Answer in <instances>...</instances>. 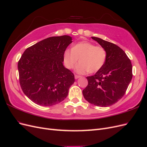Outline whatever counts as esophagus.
<instances>
[{
  "mask_svg": "<svg viewBox=\"0 0 147 147\" xmlns=\"http://www.w3.org/2000/svg\"><path fill=\"white\" fill-rule=\"evenodd\" d=\"M80 77H81V76H80V75H75V79H78Z\"/></svg>",
  "mask_w": 147,
  "mask_h": 147,
  "instance_id": "34e87169",
  "label": "esophagus"
}]
</instances>
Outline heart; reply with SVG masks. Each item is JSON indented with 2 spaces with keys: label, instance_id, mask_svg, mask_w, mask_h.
<instances>
[{
  "label": "heart",
  "instance_id": "b5f03b06",
  "mask_svg": "<svg viewBox=\"0 0 147 147\" xmlns=\"http://www.w3.org/2000/svg\"><path fill=\"white\" fill-rule=\"evenodd\" d=\"M106 58L107 53L103 47L86 41L77 43L64 53V63L69 69H73L80 59V63L75 68L78 74L97 72L105 64Z\"/></svg>",
  "mask_w": 147,
  "mask_h": 147
}]
</instances>
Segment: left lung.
Wrapping results in <instances>:
<instances>
[{
	"label": "left lung",
	"instance_id": "1",
	"mask_svg": "<svg viewBox=\"0 0 147 147\" xmlns=\"http://www.w3.org/2000/svg\"><path fill=\"white\" fill-rule=\"evenodd\" d=\"M91 38L105 49L107 58L100 70L86 77L88 84L83 95L91 104L109 107L125 94L132 78V64L125 52L117 45L98 37Z\"/></svg>",
	"mask_w": 147,
	"mask_h": 147
}]
</instances>
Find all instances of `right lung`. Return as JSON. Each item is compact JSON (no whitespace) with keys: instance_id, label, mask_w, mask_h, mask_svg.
I'll return each instance as SVG.
<instances>
[{"instance_id":"obj_1","label":"right lung","mask_w":147,"mask_h":147,"mask_svg":"<svg viewBox=\"0 0 147 147\" xmlns=\"http://www.w3.org/2000/svg\"><path fill=\"white\" fill-rule=\"evenodd\" d=\"M72 40L69 35L49 37L28 48L22 55L18 63L20 86L35 104L52 106L67 96L75 78L63 63Z\"/></svg>"}]
</instances>
